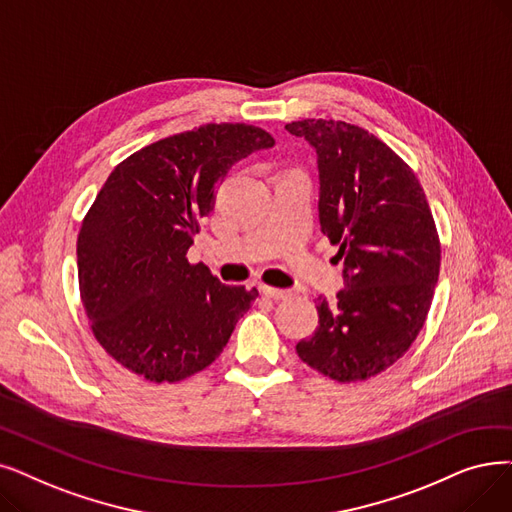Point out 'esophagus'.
Here are the masks:
<instances>
[{"label":"esophagus","instance_id":"esophagus-1","mask_svg":"<svg viewBox=\"0 0 512 512\" xmlns=\"http://www.w3.org/2000/svg\"><path fill=\"white\" fill-rule=\"evenodd\" d=\"M261 293H263L265 297L276 299V301H280V299H288V297L293 295L291 291H286V288H276V286H261Z\"/></svg>","mask_w":512,"mask_h":512}]
</instances>
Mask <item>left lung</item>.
Segmentation results:
<instances>
[{"label": "left lung", "mask_w": 512, "mask_h": 512, "mask_svg": "<svg viewBox=\"0 0 512 512\" xmlns=\"http://www.w3.org/2000/svg\"><path fill=\"white\" fill-rule=\"evenodd\" d=\"M286 131L316 150L320 228L343 259V288L318 297V328L299 358L339 383L366 381L408 351L439 278L435 221L412 169L345 121L305 119Z\"/></svg>", "instance_id": "obj_1"}]
</instances>
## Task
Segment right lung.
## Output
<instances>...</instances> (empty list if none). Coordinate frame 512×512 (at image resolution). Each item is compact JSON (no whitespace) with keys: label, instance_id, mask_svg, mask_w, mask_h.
I'll return each mask as SVG.
<instances>
[{"label":"right lung","instance_id":"right-lung-1","mask_svg":"<svg viewBox=\"0 0 512 512\" xmlns=\"http://www.w3.org/2000/svg\"><path fill=\"white\" fill-rule=\"evenodd\" d=\"M268 131L209 123L133 152L108 175L77 238L79 288L98 343L127 370L175 383L224 351L257 288L221 284L186 255L217 186Z\"/></svg>","mask_w":512,"mask_h":512}]
</instances>
